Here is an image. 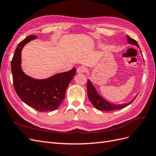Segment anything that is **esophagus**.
Returning a JSON list of instances; mask_svg holds the SVG:
<instances>
[{
    "label": "esophagus",
    "mask_w": 156,
    "mask_h": 156,
    "mask_svg": "<svg viewBox=\"0 0 156 156\" xmlns=\"http://www.w3.org/2000/svg\"><path fill=\"white\" fill-rule=\"evenodd\" d=\"M87 72V68L84 66H79L77 69V72L79 73H82Z\"/></svg>",
    "instance_id": "34e87169"
}]
</instances>
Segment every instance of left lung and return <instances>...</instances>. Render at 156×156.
Instances as JSON below:
<instances>
[{"label": "left lung", "mask_w": 156, "mask_h": 156, "mask_svg": "<svg viewBox=\"0 0 156 156\" xmlns=\"http://www.w3.org/2000/svg\"><path fill=\"white\" fill-rule=\"evenodd\" d=\"M127 42H128V44L135 45L139 48V44L136 40L131 38V37H130L129 36H127ZM87 92H88V97L89 98L90 101L91 103L93 105V106L95 108H96L98 110L105 111H115V110H119V109H121V108H123L127 107V105H129L130 103L133 102L135 99L136 98V96H137L136 95L133 100H132L131 101H129V103H124V104H120V105H115L113 104V103L107 101V100H105V99H103L96 91L95 87H94L93 84L89 79H88V82H87Z\"/></svg>", "instance_id": "1"}]
</instances>
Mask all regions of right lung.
I'll return each instance as SVG.
<instances>
[{"label": "right lung", "mask_w": 156, "mask_h": 156, "mask_svg": "<svg viewBox=\"0 0 156 156\" xmlns=\"http://www.w3.org/2000/svg\"><path fill=\"white\" fill-rule=\"evenodd\" d=\"M36 37V35L27 36L17 47L11 63L13 87L27 105L40 112L55 111L65 98L66 90L76 73V68L44 79H36L26 75L21 69V51Z\"/></svg>", "instance_id": "obj_1"}]
</instances>
